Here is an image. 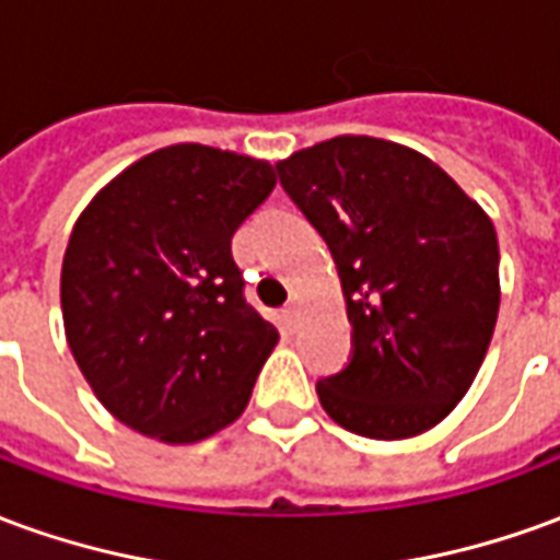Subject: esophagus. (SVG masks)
Segmentation results:
<instances>
[{
	"label": "esophagus",
	"mask_w": 560,
	"mask_h": 560,
	"mask_svg": "<svg viewBox=\"0 0 560 560\" xmlns=\"http://www.w3.org/2000/svg\"><path fill=\"white\" fill-rule=\"evenodd\" d=\"M281 320H284V327H296V320H300V303H288L281 308Z\"/></svg>",
	"instance_id": "obj_1"
}]
</instances>
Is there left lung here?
<instances>
[{"label":"left lung","instance_id":"8db88e82","mask_svg":"<svg viewBox=\"0 0 560 560\" xmlns=\"http://www.w3.org/2000/svg\"><path fill=\"white\" fill-rule=\"evenodd\" d=\"M284 191L327 240L353 357L317 381L341 429L429 432L456 408L492 341L501 279L486 209L411 147L341 135L281 159Z\"/></svg>","mask_w":560,"mask_h":560}]
</instances>
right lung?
Returning a JSON list of instances; mask_svg holds the SVG:
<instances>
[{
  "instance_id": "add662e5",
  "label": "right lung",
  "mask_w": 560,
  "mask_h": 560,
  "mask_svg": "<svg viewBox=\"0 0 560 560\" xmlns=\"http://www.w3.org/2000/svg\"><path fill=\"white\" fill-rule=\"evenodd\" d=\"M272 188L269 161L173 143L74 221L59 279L68 348L128 429L197 444L245 411L279 329L245 303L231 240Z\"/></svg>"
}]
</instances>
